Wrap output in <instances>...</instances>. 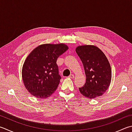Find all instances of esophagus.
Instances as JSON below:
<instances>
[{
	"label": "esophagus",
	"mask_w": 132,
	"mask_h": 132,
	"mask_svg": "<svg viewBox=\"0 0 132 132\" xmlns=\"http://www.w3.org/2000/svg\"><path fill=\"white\" fill-rule=\"evenodd\" d=\"M74 77H75L74 75L71 74V75H69V76H68V78H71V79H73V78H74Z\"/></svg>",
	"instance_id": "esophagus-1"
}]
</instances>
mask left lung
Wrapping results in <instances>:
<instances>
[{
    "label": "left lung",
    "instance_id": "obj_1",
    "mask_svg": "<svg viewBox=\"0 0 132 132\" xmlns=\"http://www.w3.org/2000/svg\"><path fill=\"white\" fill-rule=\"evenodd\" d=\"M76 52L86 76L85 84L79 88L80 93L89 99L102 95L111 80V67L105 54L97 46L89 45L78 46Z\"/></svg>",
    "mask_w": 132,
    "mask_h": 132
}]
</instances>
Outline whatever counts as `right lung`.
<instances>
[{
    "label": "right lung",
    "instance_id": "add662e5",
    "mask_svg": "<svg viewBox=\"0 0 132 132\" xmlns=\"http://www.w3.org/2000/svg\"><path fill=\"white\" fill-rule=\"evenodd\" d=\"M68 49L64 44H46L37 46L29 54L22 67V76L31 95L44 99L54 93L61 79L57 60Z\"/></svg>",
    "mask_w": 132,
    "mask_h": 132
}]
</instances>
